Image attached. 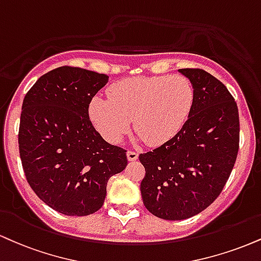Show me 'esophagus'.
Returning a JSON list of instances; mask_svg holds the SVG:
<instances>
[{"instance_id":"34e87169","label":"esophagus","mask_w":261,"mask_h":261,"mask_svg":"<svg viewBox=\"0 0 261 261\" xmlns=\"http://www.w3.org/2000/svg\"><path fill=\"white\" fill-rule=\"evenodd\" d=\"M126 155H127V159H128V161H130V162L137 161V158H139V153L135 152V150H127Z\"/></svg>"}]
</instances>
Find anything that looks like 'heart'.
Segmentation results:
<instances>
[{
  "instance_id": "obj_1",
  "label": "heart",
  "mask_w": 261,
  "mask_h": 261,
  "mask_svg": "<svg viewBox=\"0 0 261 261\" xmlns=\"http://www.w3.org/2000/svg\"><path fill=\"white\" fill-rule=\"evenodd\" d=\"M108 98L95 97L90 118L111 143L120 142L131 121L149 146L168 142L184 127L194 103L192 84L182 75L139 76L113 84Z\"/></svg>"
}]
</instances>
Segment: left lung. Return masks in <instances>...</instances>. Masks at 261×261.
<instances>
[{"mask_svg": "<svg viewBox=\"0 0 261 261\" xmlns=\"http://www.w3.org/2000/svg\"><path fill=\"white\" fill-rule=\"evenodd\" d=\"M194 90L184 127L158 148L140 154L141 194L148 212L185 220L208 208L221 193L240 147L237 103L227 87L203 69H178Z\"/></svg>", "mask_w": 261, "mask_h": 261, "instance_id": "1", "label": "left lung"}]
</instances>
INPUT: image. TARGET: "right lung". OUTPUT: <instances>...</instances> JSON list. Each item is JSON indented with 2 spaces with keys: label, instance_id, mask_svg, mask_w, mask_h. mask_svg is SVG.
<instances>
[{
  "label": "right lung",
  "instance_id": "right-lung-1",
  "mask_svg": "<svg viewBox=\"0 0 261 261\" xmlns=\"http://www.w3.org/2000/svg\"><path fill=\"white\" fill-rule=\"evenodd\" d=\"M107 83L108 75L64 65L42 75L24 97L18 143L25 177L61 214L99 210L107 182L127 165L126 150L106 142L89 117Z\"/></svg>",
  "mask_w": 261,
  "mask_h": 261
}]
</instances>
